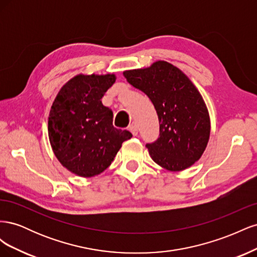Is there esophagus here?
<instances>
[{
	"mask_svg": "<svg viewBox=\"0 0 257 257\" xmlns=\"http://www.w3.org/2000/svg\"><path fill=\"white\" fill-rule=\"evenodd\" d=\"M128 130L131 131V133L133 134L134 136H136V135L138 134V126H137V124H136L135 122H132V123L130 124Z\"/></svg>",
	"mask_w": 257,
	"mask_h": 257,
	"instance_id": "1",
	"label": "esophagus"
}]
</instances>
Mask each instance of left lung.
<instances>
[{
	"label": "left lung",
	"instance_id": "8db88e82",
	"mask_svg": "<svg viewBox=\"0 0 257 257\" xmlns=\"http://www.w3.org/2000/svg\"><path fill=\"white\" fill-rule=\"evenodd\" d=\"M123 75L147 94L157 110L160 137L147 145L151 159L170 172L191 167L206 150L211 130L207 106L197 88L181 69L161 60Z\"/></svg>",
	"mask_w": 257,
	"mask_h": 257
}]
</instances>
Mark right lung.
Listing matches in <instances>:
<instances>
[{
  "mask_svg": "<svg viewBox=\"0 0 257 257\" xmlns=\"http://www.w3.org/2000/svg\"><path fill=\"white\" fill-rule=\"evenodd\" d=\"M114 74L83 75L69 79L54 98L48 116V136L62 166L83 178L103 173L122 143L132 138L112 125V111L102 97L114 83Z\"/></svg>",
  "mask_w": 257,
  "mask_h": 257,
  "instance_id": "obj_1",
  "label": "right lung"
}]
</instances>
